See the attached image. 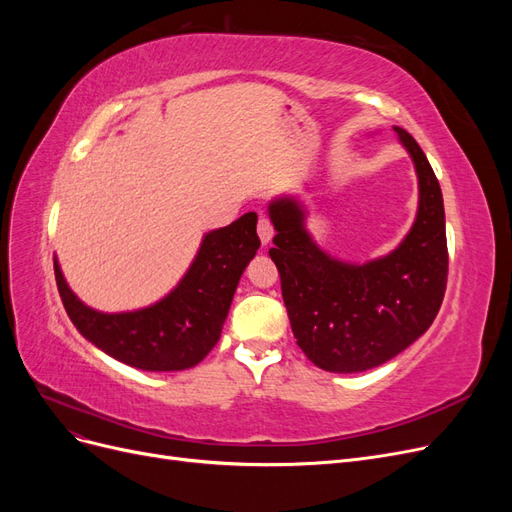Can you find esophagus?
<instances>
[{
	"label": "esophagus",
	"instance_id": "obj_1",
	"mask_svg": "<svg viewBox=\"0 0 512 512\" xmlns=\"http://www.w3.org/2000/svg\"><path fill=\"white\" fill-rule=\"evenodd\" d=\"M258 237H260L262 245L271 243V239H273V224L269 222V218H265V215H260V220H258Z\"/></svg>",
	"mask_w": 512,
	"mask_h": 512
}]
</instances>
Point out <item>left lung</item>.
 <instances>
[{"label":"left lung","instance_id":"obj_1","mask_svg":"<svg viewBox=\"0 0 512 512\" xmlns=\"http://www.w3.org/2000/svg\"><path fill=\"white\" fill-rule=\"evenodd\" d=\"M418 179V207L408 235L389 254L348 262L324 252L305 226L294 196L269 203L277 235L269 250L299 348L333 374L374 369L414 344L429 327L446 290L448 250L440 183L423 149L399 126Z\"/></svg>","mask_w":512,"mask_h":512}]
</instances>
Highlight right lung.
<instances>
[{
  "label": "right lung",
  "instance_id": "1",
  "mask_svg": "<svg viewBox=\"0 0 512 512\" xmlns=\"http://www.w3.org/2000/svg\"><path fill=\"white\" fill-rule=\"evenodd\" d=\"M256 220V213H245L209 230L179 284L153 305L98 312L72 292L55 256L59 297L76 331L113 359L143 371L190 369L222 335L241 275L260 247Z\"/></svg>",
  "mask_w": 512,
  "mask_h": 512
}]
</instances>
